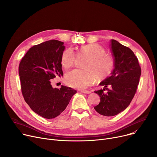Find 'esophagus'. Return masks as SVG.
<instances>
[{"label":"esophagus","mask_w":157,"mask_h":157,"mask_svg":"<svg viewBox=\"0 0 157 157\" xmlns=\"http://www.w3.org/2000/svg\"><path fill=\"white\" fill-rule=\"evenodd\" d=\"M80 92H81V93H83V94H90L91 93V92L90 91H88V90H80Z\"/></svg>","instance_id":"esophagus-1"}]
</instances>
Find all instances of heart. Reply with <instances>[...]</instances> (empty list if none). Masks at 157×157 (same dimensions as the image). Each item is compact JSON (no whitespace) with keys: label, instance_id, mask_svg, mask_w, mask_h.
I'll return each instance as SVG.
<instances>
[{"label":"heart","instance_id":"heart-1","mask_svg":"<svg viewBox=\"0 0 157 157\" xmlns=\"http://www.w3.org/2000/svg\"><path fill=\"white\" fill-rule=\"evenodd\" d=\"M79 59L85 60L83 62L84 69H75L66 74L65 81L74 88H85L97 80L106 78L113 71L114 58L107 53L105 49L98 44H90L81 46L78 51ZM76 55L72 48L65 50L61 56V64L67 69L74 65Z\"/></svg>","mask_w":157,"mask_h":157}]
</instances>
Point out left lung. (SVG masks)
I'll return each instance as SVG.
<instances>
[{"label":"left lung","mask_w":157,"mask_h":157,"mask_svg":"<svg viewBox=\"0 0 157 157\" xmlns=\"http://www.w3.org/2000/svg\"><path fill=\"white\" fill-rule=\"evenodd\" d=\"M110 48L114 68L111 76L100 83L104 88L94 92L101 98L94 109L105 117L115 116L129 105L136 92L141 74L137 58L129 48L114 39L111 40ZM105 89L108 90L107 93L103 92Z\"/></svg>","instance_id":"obj_1"}]
</instances>
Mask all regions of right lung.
<instances>
[{"mask_svg":"<svg viewBox=\"0 0 157 157\" xmlns=\"http://www.w3.org/2000/svg\"><path fill=\"white\" fill-rule=\"evenodd\" d=\"M63 43L49 40L30 48L19 65L24 99L31 109L46 119L60 115L77 92L70 87L53 88L52 79L63 76L61 56Z\"/></svg>","mask_w":157,"mask_h":157,"instance_id":"1","label":"right lung"}]
</instances>
